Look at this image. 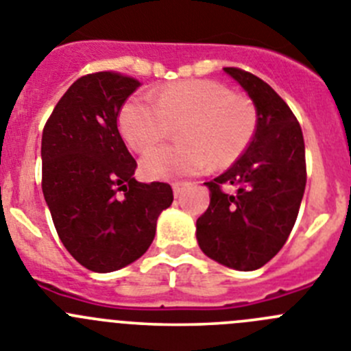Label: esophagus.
I'll list each match as a JSON object with an SVG mask.
<instances>
[{"label": "esophagus", "instance_id": "34e87169", "mask_svg": "<svg viewBox=\"0 0 351 351\" xmlns=\"http://www.w3.org/2000/svg\"><path fill=\"white\" fill-rule=\"evenodd\" d=\"M187 185H189L187 182H175V183H173V192H175L176 197L183 194V191H185V187H187Z\"/></svg>", "mask_w": 351, "mask_h": 351}]
</instances>
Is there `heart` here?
<instances>
[{"mask_svg":"<svg viewBox=\"0 0 351 351\" xmlns=\"http://www.w3.org/2000/svg\"><path fill=\"white\" fill-rule=\"evenodd\" d=\"M257 108L250 97L230 94L213 80H191L134 96L119 113L125 143L143 152L180 125V147H160L145 154L140 171L147 180L201 175L215 164L226 166L243 156L257 131Z\"/></svg>","mask_w":351,"mask_h":351,"instance_id":"heart-1","label":"heart"}]
</instances>
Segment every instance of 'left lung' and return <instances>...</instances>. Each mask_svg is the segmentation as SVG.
Here are the masks:
<instances>
[{
	"instance_id": "obj_1",
	"label": "left lung",
	"mask_w": 351,
	"mask_h": 351,
	"mask_svg": "<svg viewBox=\"0 0 351 351\" xmlns=\"http://www.w3.org/2000/svg\"><path fill=\"white\" fill-rule=\"evenodd\" d=\"M257 108V131L226 173L206 182L210 206L195 222L199 248L236 271H255L282 250L306 187L304 140L298 119L269 85L238 68H223ZM222 184L237 192L227 195Z\"/></svg>"
}]
</instances>
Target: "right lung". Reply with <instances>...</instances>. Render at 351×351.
<instances>
[{
  "label": "right lung",
  "mask_w": 351,
  "mask_h": 351,
  "mask_svg": "<svg viewBox=\"0 0 351 351\" xmlns=\"http://www.w3.org/2000/svg\"><path fill=\"white\" fill-rule=\"evenodd\" d=\"M140 82L115 71L78 78L53 108L42 136V189L66 250L94 273L138 261L173 203L168 183L134 180L136 160L117 117Z\"/></svg>",
  "instance_id": "1"
}]
</instances>
